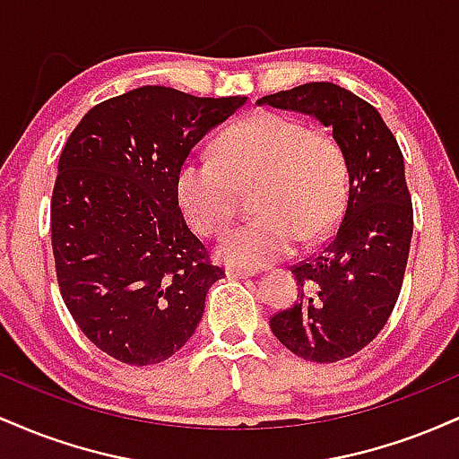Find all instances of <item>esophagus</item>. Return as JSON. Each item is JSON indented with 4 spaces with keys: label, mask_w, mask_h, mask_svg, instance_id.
<instances>
[{
    "label": "esophagus",
    "mask_w": 459,
    "mask_h": 459,
    "mask_svg": "<svg viewBox=\"0 0 459 459\" xmlns=\"http://www.w3.org/2000/svg\"><path fill=\"white\" fill-rule=\"evenodd\" d=\"M226 276H229V278H247V276H255V272L241 270V267H229V270H226Z\"/></svg>",
    "instance_id": "obj_1"
}]
</instances>
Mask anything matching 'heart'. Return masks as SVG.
Masks as SVG:
<instances>
[{"label": "heart", "mask_w": 459, "mask_h": 459, "mask_svg": "<svg viewBox=\"0 0 459 459\" xmlns=\"http://www.w3.org/2000/svg\"><path fill=\"white\" fill-rule=\"evenodd\" d=\"M255 181L256 215L218 244L220 259L246 270L293 255L302 239L328 237L350 196V168L334 135L267 112L226 129L215 155H187L175 177L177 203L196 233L213 237L235 218L239 189Z\"/></svg>", "instance_id": "obj_1"}]
</instances>
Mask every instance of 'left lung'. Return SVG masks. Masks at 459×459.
Listing matches in <instances>:
<instances>
[{"instance_id": "8db88e82", "label": "left lung", "mask_w": 459, "mask_h": 459, "mask_svg": "<svg viewBox=\"0 0 459 459\" xmlns=\"http://www.w3.org/2000/svg\"><path fill=\"white\" fill-rule=\"evenodd\" d=\"M256 103L315 116L345 152L350 196L341 224L291 267L296 304L270 317L273 336L296 356L345 360L380 334L402 291L414 226L402 149L380 112L336 83L310 82Z\"/></svg>"}]
</instances>
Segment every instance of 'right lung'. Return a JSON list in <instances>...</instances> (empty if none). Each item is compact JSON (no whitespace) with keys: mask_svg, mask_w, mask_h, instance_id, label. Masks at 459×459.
I'll use <instances>...</instances> for the list:
<instances>
[{"mask_svg":"<svg viewBox=\"0 0 459 459\" xmlns=\"http://www.w3.org/2000/svg\"><path fill=\"white\" fill-rule=\"evenodd\" d=\"M246 101L142 86L94 105L62 149L51 196L57 284L79 330L125 365L177 354L224 278L187 229L175 177Z\"/></svg>","mask_w":459,"mask_h":459,"instance_id":"1","label":"right lung"}]
</instances>
